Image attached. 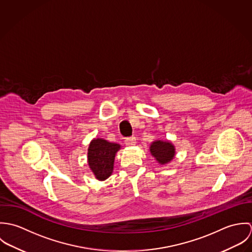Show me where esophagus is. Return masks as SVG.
I'll return each instance as SVG.
<instances>
[{
  "mask_svg": "<svg viewBox=\"0 0 252 252\" xmlns=\"http://www.w3.org/2000/svg\"><path fill=\"white\" fill-rule=\"evenodd\" d=\"M125 144L129 146H133L135 144H137V140L135 137H130V138H127L126 141H125Z\"/></svg>",
  "mask_w": 252,
  "mask_h": 252,
  "instance_id": "34e87169",
  "label": "esophagus"
}]
</instances>
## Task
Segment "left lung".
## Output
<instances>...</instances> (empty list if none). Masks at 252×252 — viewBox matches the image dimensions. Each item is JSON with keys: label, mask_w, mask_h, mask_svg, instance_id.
Here are the masks:
<instances>
[{"label": "left lung", "mask_w": 252, "mask_h": 252, "mask_svg": "<svg viewBox=\"0 0 252 252\" xmlns=\"http://www.w3.org/2000/svg\"><path fill=\"white\" fill-rule=\"evenodd\" d=\"M150 154L160 165H166L176 156V147L170 141L156 140L149 145Z\"/></svg>", "instance_id": "1"}]
</instances>
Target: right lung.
<instances>
[{"mask_svg": "<svg viewBox=\"0 0 252 252\" xmlns=\"http://www.w3.org/2000/svg\"><path fill=\"white\" fill-rule=\"evenodd\" d=\"M120 148V144L110 143L102 138L93 139L90 142L87 152V162L97 180L103 181L111 176L115 155Z\"/></svg>", "mask_w": 252, "mask_h": 252, "instance_id": "add662e5", "label": "right lung"}]
</instances>
